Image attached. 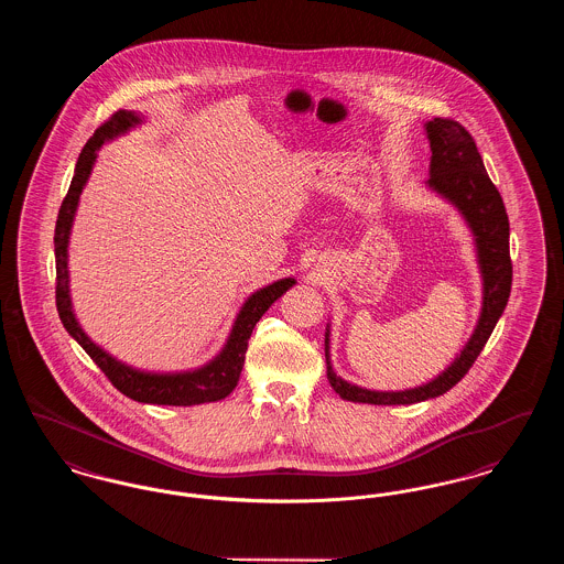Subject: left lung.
Returning <instances> with one entry per match:
<instances>
[{
	"label": "left lung",
	"instance_id": "obj_1",
	"mask_svg": "<svg viewBox=\"0 0 564 564\" xmlns=\"http://www.w3.org/2000/svg\"><path fill=\"white\" fill-rule=\"evenodd\" d=\"M431 162L427 188L446 198L469 226L482 274V311L474 334L455 361L430 382L403 391H375L350 384L334 372L329 359V325L325 332V364L332 389L347 402L398 405L440 398L469 372L499 317L508 306L511 292L510 219L503 198L490 182L474 137L455 120L433 118L425 122Z\"/></svg>",
	"mask_w": 564,
	"mask_h": 564
}]
</instances>
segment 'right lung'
Returning a JSON list of instances; mask_svg holds the SVG:
<instances>
[{"instance_id": "obj_1", "label": "right lung", "mask_w": 564, "mask_h": 564, "mask_svg": "<svg viewBox=\"0 0 564 564\" xmlns=\"http://www.w3.org/2000/svg\"><path fill=\"white\" fill-rule=\"evenodd\" d=\"M141 122H143L141 113L120 109L109 118L108 122H104L82 148L72 186L58 209L56 228H54L56 311H58V317L65 325V329L69 332V336L106 372L111 384L134 402L159 403V405H198V403L219 402L226 395H230L239 382L247 343H249V336H251L256 323L262 319V315L269 311L272 302H276L290 288H294L295 279L292 276L279 279L249 295L242 302L241 311H239L235 325L230 329V336L221 350L205 366L186 370V372H145V370H137L133 366L118 361L116 357L109 355L108 350L101 349L99 345H95L88 338V334L82 329L80 322L76 319V313L72 306L67 247H69L74 217H76L78 205H80L82 189L93 173V166L97 162V152L101 150V145L106 141H111L113 137L129 133Z\"/></svg>"}]
</instances>
